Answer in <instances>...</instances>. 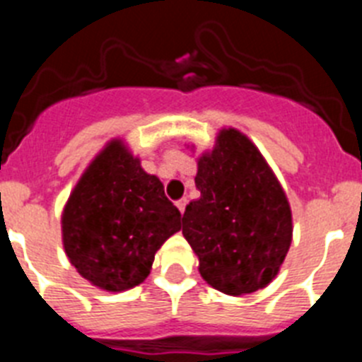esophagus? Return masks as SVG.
<instances>
[{"instance_id":"34e87169","label":"esophagus","mask_w":362,"mask_h":362,"mask_svg":"<svg viewBox=\"0 0 362 362\" xmlns=\"http://www.w3.org/2000/svg\"><path fill=\"white\" fill-rule=\"evenodd\" d=\"M187 203H188L187 197H183V199H179L177 203H175V206H177V209H179V212L185 214V209H187Z\"/></svg>"}]
</instances>
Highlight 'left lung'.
Returning <instances> with one entry per match:
<instances>
[{"label": "left lung", "instance_id": "obj_1", "mask_svg": "<svg viewBox=\"0 0 362 362\" xmlns=\"http://www.w3.org/2000/svg\"><path fill=\"white\" fill-rule=\"evenodd\" d=\"M196 187L201 197L187 204L183 235L203 279L228 296L264 288L288 254L292 212L261 152L239 130H221L197 161Z\"/></svg>", "mask_w": 362, "mask_h": 362}]
</instances>
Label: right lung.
Listing matches in <instances>:
<instances>
[{"mask_svg": "<svg viewBox=\"0 0 362 362\" xmlns=\"http://www.w3.org/2000/svg\"><path fill=\"white\" fill-rule=\"evenodd\" d=\"M181 230L163 183L119 141L90 163L63 210V246L79 276L108 292L141 284L153 255Z\"/></svg>", "mask_w": 362, "mask_h": 362, "instance_id": "add662e5", "label": "right lung"}]
</instances>
